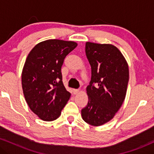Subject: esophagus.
<instances>
[{"label":"esophagus","instance_id":"obj_1","mask_svg":"<svg viewBox=\"0 0 154 154\" xmlns=\"http://www.w3.org/2000/svg\"><path fill=\"white\" fill-rule=\"evenodd\" d=\"M73 93H74V94H75V95L77 94V93H79V90H78V89H74L73 90Z\"/></svg>","mask_w":154,"mask_h":154}]
</instances>
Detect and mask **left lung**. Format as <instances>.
I'll return each instance as SVG.
<instances>
[{
  "mask_svg": "<svg viewBox=\"0 0 154 154\" xmlns=\"http://www.w3.org/2000/svg\"><path fill=\"white\" fill-rule=\"evenodd\" d=\"M85 53L91 66V80L86 88L88 105L81 114L85 122L100 126L113 119L125 100L128 64L119 49L111 44L87 42Z\"/></svg>",
  "mask_w": 154,
  "mask_h": 154,
  "instance_id": "obj_1",
  "label": "left lung"
}]
</instances>
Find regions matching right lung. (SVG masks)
Masks as SVG:
<instances>
[{
    "instance_id": "1",
    "label": "right lung",
    "mask_w": 154,
    "mask_h": 154,
    "mask_svg": "<svg viewBox=\"0 0 154 154\" xmlns=\"http://www.w3.org/2000/svg\"><path fill=\"white\" fill-rule=\"evenodd\" d=\"M77 45L73 41L47 40L37 44L26 57L23 93L29 109L43 121L57 119L71 96L63 84L61 66Z\"/></svg>"
}]
</instances>
